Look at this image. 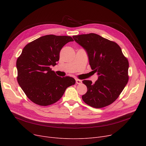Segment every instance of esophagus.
Returning <instances> with one entry per match:
<instances>
[{
  "mask_svg": "<svg viewBox=\"0 0 146 146\" xmlns=\"http://www.w3.org/2000/svg\"><path fill=\"white\" fill-rule=\"evenodd\" d=\"M76 83L78 84V85H80V84H81L82 83V81L79 79H76Z\"/></svg>",
  "mask_w": 146,
  "mask_h": 146,
  "instance_id": "esophagus-1",
  "label": "esophagus"
}]
</instances>
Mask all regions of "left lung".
<instances>
[{"instance_id": "left-lung-1", "label": "left lung", "mask_w": 146, "mask_h": 146, "mask_svg": "<svg viewBox=\"0 0 146 146\" xmlns=\"http://www.w3.org/2000/svg\"><path fill=\"white\" fill-rule=\"evenodd\" d=\"M73 38L85 50L92 70L98 75L94 84L91 80H83L88 88L82 96L83 101L95 108L111 104L128 83V60L116 42L98 34H82Z\"/></svg>"}]
</instances>
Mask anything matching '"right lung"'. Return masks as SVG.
Listing matches in <instances>:
<instances>
[{
	"instance_id": "right-lung-1",
	"label": "right lung",
	"mask_w": 146,
	"mask_h": 146,
	"mask_svg": "<svg viewBox=\"0 0 146 146\" xmlns=\"http://www.w3.org/2000/svg\"><path fill=\"white\" fill-rule=\"evenodd\" d=\"M69 36L47 35L29 42L17 61V80L27 96L34 103L47 106L57 102L74 78H61L51 70L59 60L60 52L68 42Z\"/></svg>"
}]
</instances>
